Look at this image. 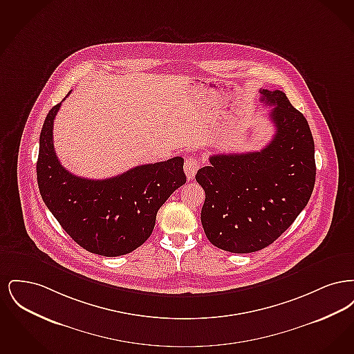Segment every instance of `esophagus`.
Returning a JSON list of instances; mask_svg holds the SVG:
<instances>
[{
  "instance_id": "34e87169",
  "label": "esophagus",
  "mask_w": 354,
  "mask_h": 354,
  "mask_svg": "<svg viewBox=\"0 0 354 354\" xmlns=\"http://www.w3.org/2000/svg\"><path fill=\"white\" fill-rule=\"evenodd\" d=\"M201 167V162L195 158H187L185 163V172L188 179H194L198 169Z\"/></svg>"
}]
</instances>
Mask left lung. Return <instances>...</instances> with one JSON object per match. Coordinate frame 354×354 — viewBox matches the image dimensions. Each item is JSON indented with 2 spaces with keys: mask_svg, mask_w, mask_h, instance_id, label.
<instances>
[{
  "mask_svg": "<svg viewBox=\"0 0 354 354\" xmlns=\"http://www.w3.org/2000/svg\"><path fill=\"white\" fill-rule=\"evenodd\" d=\"M261 101L274 106L276 127L260 151L218 153L198 171L205 192L203 230L220 250L260 251L283 235L309 202L315 180V142L309 124L280 90H260Z\"/></svg>",
  "mask_w": 354,
  "mask_h": 354,
  "instance_id": "obj_1",
  "label": "left lung"
}]
</instances>
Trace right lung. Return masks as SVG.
I'll return each instance as SVG.
<instances>
[{
    "mask_svg": "<svg viewBox=\"0 0 354 354\" xmlns=\"http://www.w3.org/2000/svg\"><path fill=\"white\" fill-rule=\"evenodd\" d=\"M61 103L46 115L39 136L37 182L41 196L61 227L86 251L107 257L133 252L151 235L159 208L185 185V159L175 156L136 166L103 180L75 176L59 163L53 145V123Z\"/></svg>",
    "mask_w": 354,
    "mask_h": 354,
    "instance_id": "obj_1",
    "label": "right lung"
}]
</instances>
